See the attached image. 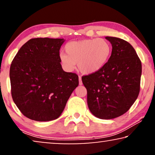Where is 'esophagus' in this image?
<instances>
[{
    "instance_id": "esophagus-1",
    "label": "esophagus",
    "mask_w": 155,
    "mask_h": 155,
    "mask_svg": "<svg viewBox=\"0 0 155 155\" xmlns=\"http://www.w3.org/2000/svg\"><path fill=\"white\" fill-rule=\"evenodd\" d=\"M79 84L80 85H82V78L79 76Z\"/></svg>"
}]
</instances>
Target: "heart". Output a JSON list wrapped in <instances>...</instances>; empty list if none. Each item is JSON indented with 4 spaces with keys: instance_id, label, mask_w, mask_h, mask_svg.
I'll return each mask as SVG.
<instances>
[{
    "instance_id": "b5f03b06",
    "label": "heart",
    "mask_w": 155,
    "mask_h": 155,
    "mask_svg": "<svg viewBox=\"0 0 155 155\" xmlns=\"http://www.w3.org/2000/svg\"><path fill=\"white\" fill-rule=\"evenodd\" d=\"M65 54H61L60 61L63 68L73 71L75 64L83 74H93L101 71L111 55V44L104 39H87L71 41L65 46Z\"/></svg>"
}]
</instances>
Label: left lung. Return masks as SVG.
<instances>
[{"label":"left lung","mask_w":155,"mask_h":155,"mask_svg":"<svg viewBox=\"0 0 155 155\" xmlns=\"http://www.w3.org/2000/svg\"><path fill=\"white\" fill-rule=\"evenodd\" d=\"M105 38L112 45L109 61L101 71L83 76L82 81L91 113L101 119H112L128 111L138 97L142 64L128 41Z\"/></svg>","instance_id":"8db88e82"}]
</instances>
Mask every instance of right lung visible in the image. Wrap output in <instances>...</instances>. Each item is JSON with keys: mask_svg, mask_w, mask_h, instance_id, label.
<instances>
[{"mask_svg": "<svg viewBox=\"0 0 155 155\" xmlns=\"http://www.w3.org/2000/svg\"><path fill=\"white\" fill-rule=\"evenodd\" d=\"M64 41V39H31L12 61V99L29 119L49 121L58 118L78 86V76L65 72L61 66L59 50Z\"/></svg>", "mask_w": 155, "mask_h": 155, "instance_id": "obj_1", "label": "right lung"}]
</instances>
